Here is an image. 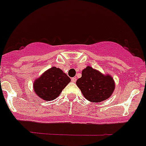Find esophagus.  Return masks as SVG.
I'll use <instances>...</instances> for the list:
<instances>
[{"instance_id":"obj_1","label":"esophagus","mask_w":146,"mask_h":146,"mask_svg":"<svg viewBox=\"0 0 146 146\" xmlns=\"http://www.w3.org/2000/svg\"><path fill=\"white\" fill-rule=\"evenodd\" d=\"M71 81H72L73 82H76V77H73V78L71 79Z\"/></svg>"}]
</instances>
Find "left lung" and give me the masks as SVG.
<instances>
[{
	"instance_id": "obj_1",
	"label": "left lung",
	"mask_w": 146,
	"mask_h": 146,
	"mask_svg": "<svg viewBox=\"0 0 146 146\" xmlns=\"http://www.w3.org/2000/svg\"><path fill=\"white\" fill-rule=\"evenodd\" d=\"M76 84L86 100L93 102H100L108 99L115 88L112 77L104 76L90 67L83 70L82 77L76 81Z\"/></svg>"
}]
</instances>
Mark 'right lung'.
Returning <instances> with one entry per match:
<instances>
[{
	"label": "right lung",
	"mask_w": 146,
	"mask_h": 146,
	"mask_svg": "<svg viewBox=\"0 0 146 146\" xmlns=\"http://www.w3.org/2000/svg\"><path fill=\"white\" fill-rule=\"evenodd\" d=\"M70 82V79L66 73L59 68L53 67L35 81L34 90L42 100L51 101L59 96Z\"/></svg>",
	"instance_id": "obj_1"
}]
</instances>
